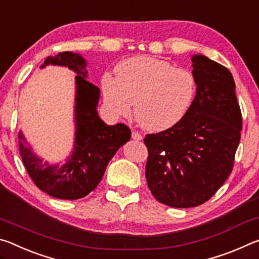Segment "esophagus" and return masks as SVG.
<instances>
[{
    "label": "esophagus",
    "mask_w": 259,
    "mask_h": 259,
    "mask_svg": "<svg viewBox=\"0 0 259 259\" xmlns=\"http://www.w3.org/2000/svg\"><path fill=\"white\" fill-rule=\"evenodd\" d=\"M131 137L135 140H142L143 139V136L140 135L138 131H133V134H131Z\"/></svg>",
    "instance_id": "1"
}]
</instances>
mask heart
I'll return each instance as SVG.
<instances>
[{"label": "heart", "mask_w": 259, "mask_h": 259, "mask_svg": "<svg viewBox=\"0 0 259 259\" xmlns=\"http://www.w3.org/2000/svg\"><path fill=\"white\" fill-rule=\"evenodd\" d=\"M116 78L102 77L104 102L115 115H128L134 104L138 123L162 131L179 123L192 107L198 82L194 74L151 57L126 59L115 67Z\"/></svg>", "instance_id": "obj_1"}]
</instances>
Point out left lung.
I'll use <instances>...</instances> for the list:
<instances>
[{"label":"left lung","mask_w":259,"mask_h":259,"mask_svg":"<svg viewBox=\"0 0 259 259\" xmlns=\"http://www.w3.org/2000/svg\"><path fill=\"white\" fill-rule=\"evenodd\" d=\"M198 82L186 116L171 128L147 134L146 181L153 196L172 208H192L216 193L233 169L242 114L231 72L193 56Z\"/></svg>","instance_id":"obj_1"}]
</instances>
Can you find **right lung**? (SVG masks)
Segmentation results:
<instances>
[{"label": "right lung", "instance_id": "right-lung-1", "mask_svg": "<svg viewBox=\"0 0 259 259\" xmlns=\"http://www.w3.org/2000/svg\"><path fill=\"white\" fill-rule=\"evenodd\" d=\"M49 64L67 66L77 74L75 150L67 163L60 168L47 165L33 154L23 134L19 133V152L29 177L41 191L57 199L76 200L84 198L97 187L109 160L130 140L131 131L123 123L107 125L99 119L96 111L99 89L85 80V61L80 55L60 52L48 57L45 66Z\"/></svg>", "mask_w": 259, "mask_h": 259}]
</instances>
